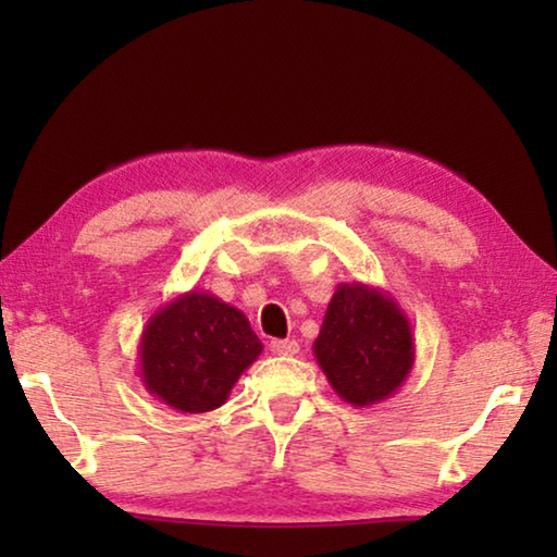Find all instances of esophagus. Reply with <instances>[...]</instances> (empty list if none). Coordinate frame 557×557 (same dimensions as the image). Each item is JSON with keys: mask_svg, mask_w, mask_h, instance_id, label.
I'll list each match as a JSON object with an SVG mask.
<instances>
[{"mask_svg": "<svg viewBox=\"0 0 557 557\" xmlns=\"http://www.w3.org/2000/svg\"><path fill=\"white\" fill-rule=\"evenodd\" d=\"M270 351L275 356H295L299 351V344L295 338H275V342H270Z\"/></svg>", "mask_w": 557, "mask_h": 557, "instance_id": "34e87169", "label": "esophagus"}]
</instances>
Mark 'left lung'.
<instances>
[{
  "instance_id": "left-lung-1",
  "label": "left lung",
  "mask_w": 557,
  "mask_h": 557,
  "mask_svg": "<svg viewBox=\"0 0 557 557\" xmlns=\"http://www.w3.org/2000/svg\"><path fill=\"white\" fill-rule=\"evenodd\" d=\"M312 348L329 385L354 408L391 398L414 363L408 317L393 295L363 282L334 289Z\"/></svg>"
}]
</instances>
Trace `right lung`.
<instances>
[{
    "mask_svg": "<svg viewBox=\"0 0 557 557\" xmlns=\"http://www.w3.org/2000/svg\"><path fill=\"white\" fill-rule=\"evenodd\" d=\"M260 354V338L240 309L191 289L149 317L137 346L139 379L169 408L211 412Z\"/></svg>",
    "mask_w": 557,
    "mask_h": 557,
    "instance_id": "right-lung-1",
    "label": "right lung"
}]
</instances>
